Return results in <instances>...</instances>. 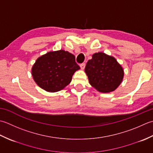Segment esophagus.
Returning a JSON list of instances; mask_svg holds the SVG:
<instances>
[{
    "label": "esophagus",
    "instance_id": "1",
    "mask_svg": "<svg viewBox=\"0 0 153 153\" xmlns=\"http://www.w3.org/2000/svg\"><path fill=\"white\" fill-rule=\"evenodd\" d=\"M80 68H81V69H82V70L85 69V63L80 64Z\"/></svg>",
    "mask_w": 153,
    "mask_h": 153
}]
</instances>
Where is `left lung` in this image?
<instances>
[{
	"label": "left lung",
	"mask_w": 153,
	"mask_h": 153,
	"mask_svg": "<svg viewBox=\"0 0 153 153\" xmlns=\"http://www.w3.org/2000/svg\"><path fill=\"white\" fill-rule=\"evenodd\" d=\"M89 83L102 93L113 92L120 85L124 71L115 57L102 52L96 53L87 62L85 69Z\"/></svg>",
	"instance_id": "left-lung-1"
}]
</instances>
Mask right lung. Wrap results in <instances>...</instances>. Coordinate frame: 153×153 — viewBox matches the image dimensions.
I'll return each instance as SVG.
<instances>
[{"instance_id":"add662e5","label":"right lung","mask_w":153,"mask_h":153,"mask_svg":"<svg viewBox=\"0 0 153 153\" xmlns=\"http://www.w3.org/2000/svg\"><path fill=\"white\" fill-rule=\"evenodd\" d=\"M79 69L74 55L61 49L37 58L32 68V74L40 88L55 92L65 88L71 82L73 74Z\"/></svg>"}]
</instances>
